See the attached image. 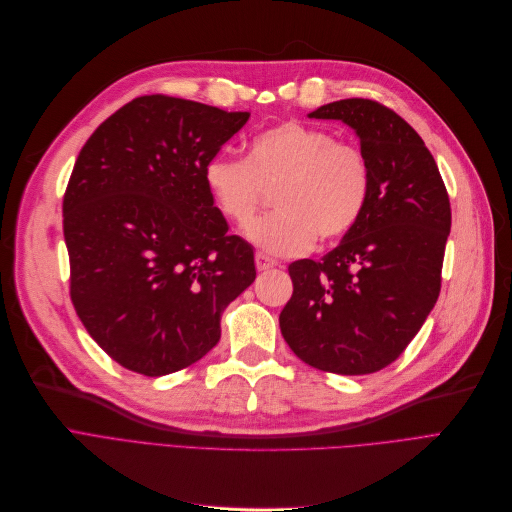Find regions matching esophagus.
Returning <instances> with one entry per match:
<instances>
[{
	"label": "esophagus",
	"instance_id": "34e87169",
	"mask_svg": "<svg viewBox=\"0 0 512 512\" xmlns=\"http://www.w3.org/2000/svg\"><path fill=\"white\" fill-rule=\"evenodd\" d=\"M273 266H277V260H273V258H269L266 254H256V269L258 271H269V269H273Z\"/></svg>",
	"mask_w": 512,
	"mask_h": 512
}]
</instances>
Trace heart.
<instances>
[{"label":"heart","mask_w":512,"mask_h":512,"mask_svg":"<svg viewBox=\"0 0 512 512\" xmlns=\"http://www.w3.org/2000/svg\"><path fill=\"white\" fill-rule=\"evenodd\" d=\"M204 185L227 221L248 227L262 204V189H275L273 214L260 218L248 237L264 252L300 254L321 241L346 237L360 221L371 191V168L352 143L300 120H285L258 133L248 158L214 156Z\"/></svg>","instance_id":"obj_1"}]
</instances>
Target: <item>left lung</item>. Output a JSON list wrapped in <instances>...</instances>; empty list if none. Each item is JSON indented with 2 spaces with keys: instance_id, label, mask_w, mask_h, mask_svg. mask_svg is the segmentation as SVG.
<instances>
[{
  "instance_id": "8db88e82",
  "label": "left lung",
  "mask_w": 512,
  "mask_h": 512,
  "mask_svg": "<svg viewBox=\"0 0 512 512\" xmlns=\"http://www.w3.org/2000/svg\"><path fill=\"white\" fill-rule=\"evenodd\" d=\"M360 139L371 191L358 225L319 262L289 264L294 294L279 314L287 346L314 369L369 375L419 333L442 287L452 212L425 141L379 102L339 100L308 114Z\"/></svg>"
}]
</instances>
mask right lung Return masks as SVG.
I'll return each mask as SVG.
<instances>
[{
	"label": "right lung",
	"mask_w": 512,
	"mask_h": 512,
	"mask_svg": "<svg viewBox=\"0 0 512 512\" xmlns=\"http://www.w3.org/2000/svg\"><path fill=\"white\" fill-rule=\"evenodd\" d=\"M250 112L143 95L93 131L64 193L70 300L120 367L181 371L221 339L223 310L256 279L204 166Z\"/></svg>",
	"instance_id": "obj_1"
}]
</instances>
